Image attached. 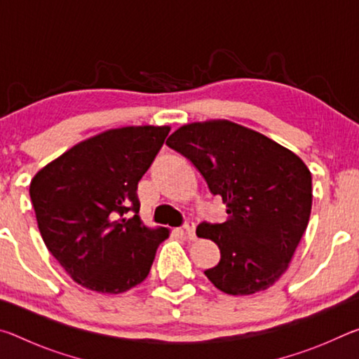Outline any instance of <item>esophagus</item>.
<instances>
[{
  "label": "esophagus",
  "instance_id": "obj_1",
  "mask_svg": "<svg viewBox=\"0 0 359 359\" xmlns=\"http://www.w3.org/2000/svg\"><path fill=\"white\" fill-rule=\"evenodd\" d=\"M184 229H185V234H187L188 239H190V241L196 239V224H194L193 222H187L184 224Z\"/></svg>",
  "mask_w": 359,
  "mask_h": 359
}]
</instances>
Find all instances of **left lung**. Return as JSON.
I'll return each instance as SVG.
<instances>
[{
	"mask_svg": "<svg viewBox=\"0 0 359 359\" xmlns=\"http://www.w3.org/2000/svg\"><path fill=\"white\" fill-rule=\"evenodd\" d=\"M166 144L188 158L226 204V222H203L196 229L222 255L204 274L233 296L269 288L288 269L311 218L309 168L291 150L229 120L184 125Z\"/></svg>",
	"mask_w": 359,
	"mask_h": 359,
	"instance_id": "8db88e82",
	"label": "left lung"
}]
</instances>
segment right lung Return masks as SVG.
Listing matches in <instances>:
<instances>
[{
	"label": "right lung",
	"instance_id": "add662e5",
	"mask_svg": "<svg viewBox=\"0 0 359 359\" xmlns=\"http://www.w3.org/2000/svg\"><path fill=\"white\" fill-rule=\"evenodd\" d=\"M169 126H125L76 144L29 184L42 241L72 280L118 294L149 276L169 229L139 218L137 182L169 135ZM135 211L131 219L124 214Z\"/></svg>",
	"mask_w": 359,
	"mask_h": 359
}]
</instances>
